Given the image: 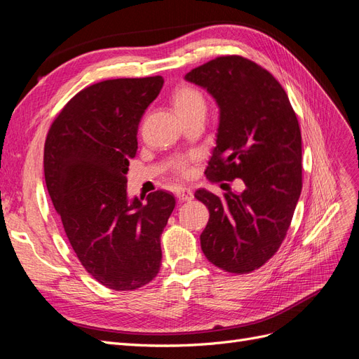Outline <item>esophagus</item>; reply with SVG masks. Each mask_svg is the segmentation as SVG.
<instances>
[{
  "mask_svg": "<svg viewBox=\"0 0 359 359\" xmlns=\"http://www.w3.org/2000/svg\"><path fill=\"white\" fill-rule=\"evenodd\" d=\"M177 196L181 201H191L193 199V191L187 187H181V189L177 190Z\"/></svg>",
  "mask_w": 359,
  "mask_h": 359,
  "instance_id": "1",
  "label": "esophagus"
}]
</instances>
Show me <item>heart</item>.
I'll use <instances>...</instances> for the list:
<instances>
[{
	"instance_id": "heart-1",
	"label": "heart",
	"mask_w": 359,
	"mask_h": 359,
	"mask_svg": "<svg viewBox=\"0 0 359 359\" xmlns=\"http://www.w3.org/2000/svg\"><path fill=\"white\" fill-rule=\"evenodd\" d=\"M170 103L173 106V109H175V112L184 119V121H187V119H190L191 116L205 115L206 112V100H205L203 93L199 88H196V86L189 85V83H182L173 90ZM190 160H191V156L180 157L175 161L177 172L182 173V175L189 173Z\"/></svg>"
}]
</instances>
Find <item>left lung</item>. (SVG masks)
Wrapping results in <instances>:
<instances>
[{
	"mask_svg": "<svg viewBox=\"0 0 359 359\" xmlns=\"http://www.w3.org/2000/svg\"><path fill=\"white\" fill-rule=\"evenodd\" d=\"M220 107L217 147L205 170L212 182H244L223 198L198 190L210 211L202 252L226 273L247 274L265 265L285 241L302 189L301 130L280 82L240 55L217 57L186 74ZM224 186V184H223Z\"/></svg>",
	"mask_w": 359,
	"mask_h": 359,
	"instance_id": "left-lung-1",
	"label": "left lung"
}]
</instances>
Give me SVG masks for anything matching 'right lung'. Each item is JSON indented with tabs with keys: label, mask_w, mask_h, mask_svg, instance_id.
Masks as SVG:
<instances>
[{
	"label": "right lung",
	"mask_w": 359,
	"mask_h": 359,
	"mask_svg": "<svg viewBox=\"0 0 359 359\" xmlns=\"http://www.w3.org/2000/svg\"><path fill=\"white\" fill-rule=\"evenodd\" d=\"M165 79H107L79 91L53 119L43 166L53 206L79 262L100 285L135 290L160 271V236L175 208L165 190L127 199L137 128Z\"/></svg>",
	"instance_id": "add662e5"
}]
</instances>
